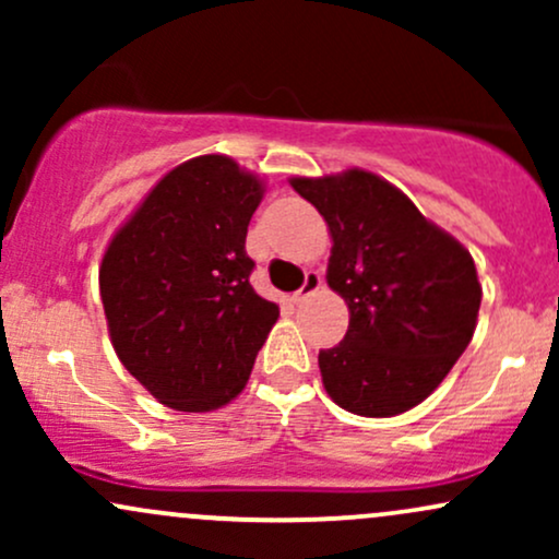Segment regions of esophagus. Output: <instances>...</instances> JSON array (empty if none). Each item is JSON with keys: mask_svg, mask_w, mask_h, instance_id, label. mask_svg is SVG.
Segmentation results:
<instances>
[{"mask_svg": "<svg viewBox=\"0 0 559 559\" xmlns=\"http://www.w3.org/2000/svg\"><path fill=\"white\" fill-rule=\"evenodd\" d=\"M320 288H323V278H320V273L310 271L305 275V284H301L299 292L292 294V301H294V305H301V301L316 297Z\"/></svg>", "mask_w": 559, "mask_h": 559, "instance_id": "obj_1", "label": "esophagus"}]
</instances>
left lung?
<instances>
[{
    "label": "left lung",
    "mask_w": 559,
    "mask_h": 559,
    "mask_svg": "<svg viewBox=\"0 0 559 559\" xmlns=\"http://www.w3.org/2000/svg\"><path fill=\"white\" fill-rule=\"evenodd\" d=\"M331 230L329 286L349 307L344 342L318 355L346 413L391 418L444 381L476 331L480 284L471 252L376 173L292 178Z\"/></svg>",
    "instance_id": "1"
}]
</instances>
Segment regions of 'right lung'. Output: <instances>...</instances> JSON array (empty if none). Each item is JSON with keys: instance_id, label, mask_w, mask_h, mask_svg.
<instances>
[{"instance_id": "1", "label": "right lung", "mask_w": 559, "mask_h": 559, "mask_svg": "<svg viewBox=\"0 0 559 559\" xmlns=\"http://www.w3.org/2000/svg\"><path fill=\"white\" fill-rule=\"evenodd\" d=\"M262 194L230 157H194L144 197L102 258L115 352L173 409L210 413L239 396L278 320V305L249 284L243 249Z\"/></svg>"}]
</instances>
